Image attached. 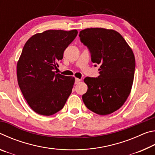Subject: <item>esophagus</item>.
Masks as SVG:
<instances>
[{"instance_id":"obj_1","label":"esophagus","mask_w":155,"mask_h":155,"mask_svg":"<svg viewBox=\"0 0 155 155\" xmlns=\"http://www.w3.org/2000/svg\"><path fill=\"white\" fill-rule=\"evenodd\" d=\"M81 81V79L79 78H75V84H78Z\"/></svg>"}]
</instances>
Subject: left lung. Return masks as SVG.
I'll list each match as a JSON object with an SVG mask.
<instances>
[{
  "label": "left lung",
  "mask_w": 155,
  "mask_h": 155,
  "mask_svg": "<svg viewBox=\"0 0 155 155\" xmlns=\"http://www.w3.org/2000/svg\"><path fill=\"white\" fill-rule=\"evenodd\" d=\"M81 43L90 51L100 75L86 77L87 91L84 104L98 115H108L121 107L129 96L134 78L135 60L132 50L120 34L103 28L80 31Z\"/></svg>",
  "instance_id": "1"
}]
</instances>
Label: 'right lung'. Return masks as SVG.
<instances>
[{"instance_id": "right-lung-1", "label": "right lung", "mask_w": 155, "mask_h": 155, "mask_svg": "<svg viewBox=\"0 0 155 155\" xmlns=\"http://www.w3.org/2000/svg\"><path fill=\"white\" fill-rule=\"evenodd\" d=\"M77 33V30H48L31 37L23 47L17 64L18 85L37 114H56L72 93L74 78L53 70Z\"/></svg>"}]
</instances>
